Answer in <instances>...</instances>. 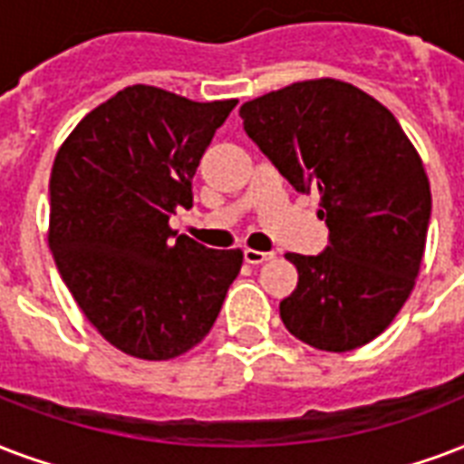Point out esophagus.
Masks as SVG:
<instances>
[{"label": "esophagus", "mask_w": 464, "mask_h": 464, "mask_svg": "<svg viewBox=\"0 0 464 464\" xmlns=\"http://www.w3.org/2000/svg\"><path fill=\"white\" fill-rule=\"evenodd\" d=\"M275 257V253H263V250H253V247H246L243 250V260H246L247 265H263L267 263V260H272Z\"/></svg>", "instance_id": "34e87169"}]
</instances>
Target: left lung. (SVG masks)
<instances>
[{
    "mask_svg": "<svg viewBox=\"0 0 464 464\" xmlns=\"http://www.w3.org/2000/svg\"><path fill=\"white\" fill-rule=\"evenodd\" d=\"M243 129L296 192L321 194L328 246L287 253L299 282L282 324L311 348L348 353L394 321L419 275L430 185L394 114L341 80H306L240 106Z\"/></svg>",
    "mask_w": 464,
    "mask_h": 464,
    "instance_id": "1",
    "label": "left lung"
}]
</instances>
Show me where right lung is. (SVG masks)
Masks as SVG:
<instances>
[{"label": "right lung", "mask_w": 464, "mask_h": 464, "mask_svg": "<svg viewBox=\"0 0 464 464\" xmlns=\"http://www.w3.org/2000/svg\"><path fill=\"white\" fill-rule=\"evenodd\" d=\"M238 99L192 102L133 84L92 109L51 172L48 246L92 326L140 360L182 355L211 331L240 250L177 236L192 177Z\"/></svg>", "instance_id": "right-lung-1"}]
</instances>
